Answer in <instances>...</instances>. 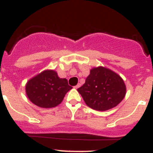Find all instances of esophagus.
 Here are the masks:
<instances>
[{
  "label": "esophagus",
  "mask_w": 153,
  "mask_h": 153,
  "mask_svg": "<svg viewBox=\"0 0 153 153\" xmlns=\"http://www.w3.org/2000/svg\"><path fill=\"white\" fill-rule=\"evenodd\" d=\"M79 87H81V84H80V83H78V84L76 86H75V88H79Z\"/></svg>",
  "instance_id": "obj_1"
}]
</instances>
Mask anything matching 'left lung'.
<instances>
[{
	"instance_id": "obj_1",
	"label": "left lung",
	"mask_w": 153,
	"mask_h": 153,
	"mask_svg": "<svg viewBox=\"0 0 153 153\" xmlns=\"http://www.w3.org/2000/svg\"><path fill=\"white\" fill-rule=\"evenodd\" d=\"M78 91L88 107L97 111H107L123 100L126 86L122 77L115 71L98 66L90 70L85 84Z\"/></svg>"
}]
</instances>
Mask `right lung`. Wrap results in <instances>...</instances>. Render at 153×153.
<instances>
[{
  "label": "right lung",
  "instance_id": "1",
  "mask_svg": "<svg viewBox=\"0 0 153 153\" xmlns=\"http://www.w3.org/2000/svg\"><path fill=\"white\" fill-rule=\"evenodd\" d=\"M71 88L67 79L59 78L57 71L52 69H45L30 78L25 85L29 100L43 108H54L61 104Z\"/></svg>",
  "mask_w": 153,
  "mask_h": 153
}]
</instances>
